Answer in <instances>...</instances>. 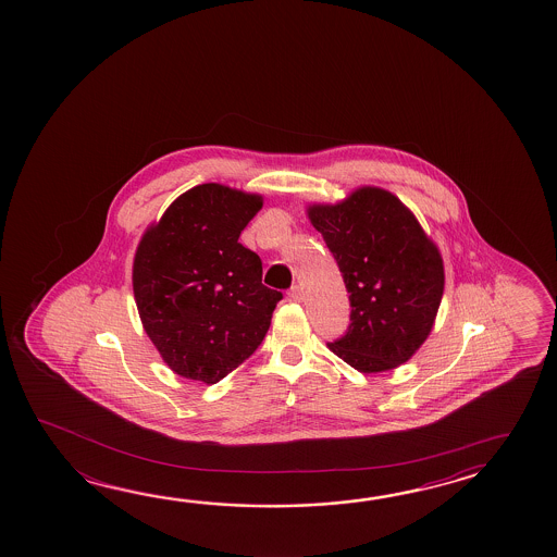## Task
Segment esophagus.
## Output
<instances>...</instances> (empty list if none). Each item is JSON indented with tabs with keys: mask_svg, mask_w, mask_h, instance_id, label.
I'll return each instance as SVG.
<instances>
[{
	"mask_svg": "<svg viewBox=\"0 0 557 557\" xmlns=\"http://www.w3.org/2000/svg\"><path fill=\"white\" fill-rule=\"evenodd\" d=\"M288 296H290V300H295V302H302V300H305V290H302V286L295 284V286L288 290Z\"/></svg>",
	"mask_w": 557,
	"mask_h": 557,
	"instance_id": "1",
	"label": "esophagus"
}]
</instances>
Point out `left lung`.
Masks as SVG:
<instances>
[{
	"mask_svg": "<svg viewBox=\"0 0 557 557\" xmlns=\"http://www.w3.org/2000/svg\"><path fill=\"white\" fill-rule=\"evenodd\" d=\"M306 213L338 262L351 306L346 336L327 348L361 373L411 360L445 290L443 257L411 209L387 189L363 186Z\"/></svg>",
	"mask_w": 557,
	"mask_h": 557,
	"instance_id": "8db88e82",
	"label": "left lung"
}]
</instances>
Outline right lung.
<instances>
[{
    "label": "right lung",
    "mask_w": 557,
    "mask_h": 557,
    "mask_svg": "<svg viewBox=\"0 0 557 557\" xmlns=\"http://www.w3.org/2000/svg\"><path fill=\"white\" fill-rule=\"evenodd\" d=\"M262 197L201 184L150 225L134 255L132 288L144 330L177 375L211 385L261 346L278 290L239 243Z\"/></svg>",
    "instance_id": "1"
}]
</instances>
